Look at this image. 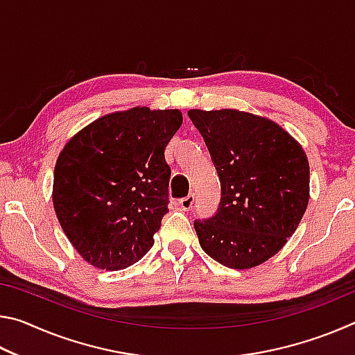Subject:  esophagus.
<instances>
[{"mask_svg": "<svg viewBox=\"0 0 355 355\" xmlns=\"http://www.w3.org/2000/svg\"><path fill=\"white\" fill-rule=\"evenodd\" d=\"M194 200H196L194 194H189V196L183 197V199H180L178 205H180V208L183 209V211H189V209L192 208V205H194Z\"/></svg>", "mask_w": 355, "mask_h": 355, "instance_id": "esophagus-1", "label": "esophagus"}]
</instances>
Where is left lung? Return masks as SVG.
Segmentation results:
<instances>
[{
  "mask_svg": "<svg viewBox=\"0 0 355 355\" xmlns=\"http://www.w3.org/2000/svg\"><path fill=\"white\" fill-rule=\"evenodd\" d=\"M218 171L220 202L196 219L202 249L232 269L277 254L307 209L310 167L302 147L271 120L236 110L188 112Z\"/></svg>",
  "mask_w": 355,
  "mask_h": 355,
  "instance_id": "8db88e82",
  "label": "left lung"
}]
</instances>
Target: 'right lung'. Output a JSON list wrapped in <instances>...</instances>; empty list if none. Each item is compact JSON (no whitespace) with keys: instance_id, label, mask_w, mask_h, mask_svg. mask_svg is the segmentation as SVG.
<instances>
[{"instance_id":"obj_1","label":"right lung","mask_w":355,"mask_h":355,"mask_svg":"<svg viewBox=\"0 0 355 355\" xmlns=\"http://www.w3.org/2000/svg\"><path fill=\"white\" fill-rule=\"evenodd\" d=\"M182 122L178 110L137 106L95 120L64 147L55 167L53 205L84 260L117 271L152 249L169 211L164 150Z\"/></svg>"}]
</instances>
